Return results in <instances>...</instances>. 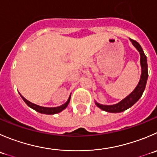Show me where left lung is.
Returning a JSON list of instances; mask_svg holds the SVG:
<instances>
[{
	"mask_svg": "<svg viewBox=\"0 0 157 157\" xmlns=\"http://www.w3.org/2000/svg\"><path fill=\"white\" fill-rule=\"evenodd\" d=\"M130 41L132 42L133 46L138 50L140 54V64L141 68H142V74H141L140 80L139 83L135 88L134 90L131 93L129 96H127L125 99L121 100L120 103L114 105H102L96 102V105L100 108L103 110L106 111L109 113H120L126 110L128 108L131 107L136 102L139 100L145 90L146 84H147V78H148V65H147V60L142 48L138 42L136 40L130 39Z\"/></svg>",
	"mask_w": 157,
	"mask_h": 157,
	"instance_id": "8db88e82",
	"label": "left lung"
}]
</instances>
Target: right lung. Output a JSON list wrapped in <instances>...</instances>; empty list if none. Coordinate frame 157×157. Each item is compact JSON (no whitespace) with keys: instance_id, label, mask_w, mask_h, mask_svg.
<instances>
[{"instance_id":"right-lung-1","label":"right lung","mask_w":157,"mask_h":157,"mask_svg":"<svg viewBox=\"0 0 157 157\" xmlns=\"http://www.w3.org/2000/svg\"><path fill=\"white\" fill-rule=\"evenodd\" d=\"M20 95H21V94H20ZM21 98L24 100V101L25 102L26 104H27V106H30V108L33 109L34 110L40 113H44V114H55V113H57L61 112L63 109H64L67 106L68 103H70V100H71V97H70L67 101L64 104L61 105V106H57V107H44V106H38V105L34 104V103L28 101V100H26V99L24 98L22 95H21Z\"/></svg>"}]
</instances>
